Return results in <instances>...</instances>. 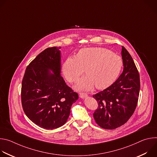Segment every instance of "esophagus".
I'll list each match as a JSON object with an SVG mask.
<instances>
[{
    "instance_id": "esophagus-1",
    "label": "esophagus",
    "mask_w": 157,
    "mask_h": 157,
    "mask_svg": "<svg viewBox=\"0 0 157 157\" xmlns=\"http://www.w3.org/2000/svg\"><path fill=\"white\" fill-rule=\"evenodd\" d=\"M87 96V94L86 93H79V97L81 98H86Z\"/></svg>"
}]
</instances>
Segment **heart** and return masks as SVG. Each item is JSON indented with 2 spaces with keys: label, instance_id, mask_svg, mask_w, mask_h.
Returning <instances> with one entry per match:
<instances>
[{
  "label": "heart",
  "instance_id": "obj_1",
  "mask_svg": "<svg viewBox=\"0 0 157 157\" xmlns=\"http://www.w3.org/2000/svg\"><path fill=\"white\" fill-rule=\"evenodd\" d=\"M121 56L110 50L100 47L85 48L79 50L76 56H70L63 65V73L66 80L75 82L85 69L86 76L76 85L79 90H89L94 86L104 89L113 84L122 68Z\"/></svg>",
  "mask_w": 157,
  "mask_h": 157
}]
</instances>
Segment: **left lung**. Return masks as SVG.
Listing matches in <instances>:
<instances>
[{
	"mask_svg": "<svg viewBox=\"0 0 157 157\" xmlns=\"http://www.w3.org/2000/svg\"><path fill=\"white\" fill-rule=\"evenodd\" d=\"M124 70L109 87L94 95L98 107L93 117L105 129H115L126 123L138 103L140 88V76L131 55L122 47Z\"/></svg>",
	"mask_w": 157,
	"mask_h": 157,
	"instance_id": "1",
	"label": "left lung"
}]
</instances>
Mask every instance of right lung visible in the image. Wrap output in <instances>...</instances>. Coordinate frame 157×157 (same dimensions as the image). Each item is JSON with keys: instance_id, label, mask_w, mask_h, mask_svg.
Segmentation results:
<instances>
[{"instance_id": "obj_1", "label": "right lung", "mask_w": 157, "mask_h": 157, "mask_svg": "<svg viewBox=\"0 0 157 157\" xmlns=\"http://www.w3.org/2000/svg\"><path fill=\"white\" fill-rule=\"evenodd\" d=\"M60 48H48L38 55L27 66L21 82V100L25 114L45 129L64 125L73 103L78 99V93L60 75Z\"/></svg>"}]
</instances>
